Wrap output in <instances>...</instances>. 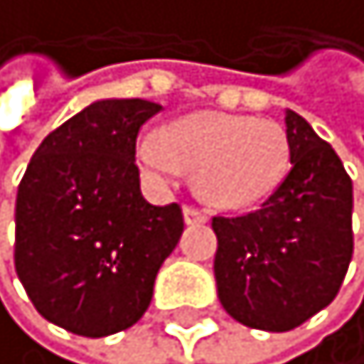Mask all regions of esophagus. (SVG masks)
I'll list each match as a JSON object with an SVG mask.
<instances>
[{
  "instance_id": "34e87169",
  "label": "esophagus",
  "mask_w": 364,
  "mask_h": 364,
  "mask_svg": "<svg viewBox=\"0 0 364 364\" xmlns=\"http://www.w3.org/2000/svg\"><path fill=\"white\" fill-rule=\"evenodd\" d=\"M184 222H187V224H205L208 222V213L200 210V208L187 205V208H184Z\"/></svg>"
}]
</instances>
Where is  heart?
Returning a JSON list of instances; mask_svg holds the SVG:
<instances>
[{"instance_id": "obj_1", "label": "heart", "mask_w": 364, "mask_h": 364, "mask_svg": "<svg viewBox=\"0 0 364 364\" xmlns=\"http://www.w3.org/2000/svg\"><path fill=\"white\" fill-rule=\"evenodd\" d=\"M137 161L154 180L171 182L180 166L196 173L205 198L222 208H250L274 193L290 168V140L274 121L236 114H189L137 140Z\"/></svg>"}]
</instances>
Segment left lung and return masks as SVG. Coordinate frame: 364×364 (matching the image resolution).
Wrapping results in <instances>:
<instances>
[{"label":"left lung","mask_w":364,"mask_h":364,"mask_svg":"<svg viewBox=\"0 0 364 364\" xmlns=\"http://www.w3.org/2000/svg\"><path fill=\"white\" fill-rule=\"evenodd\" d=\"M290 173L252 213L217 215L215 280L224 311L255 330L287 332L325 309L353 257V182L292 109Z\"/></svg>","instance_id":"left-lung-1"}]
</instances>
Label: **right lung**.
Wrapping results in <instances>:
<instances>
[{
	"label": "right lung",
	"instance_id": "obj_1",
	"mask_svg": "<svg viewBox=\"0 0 364 364\" xmlns=\"http://www.w3.org/2000/svg\"><path fill=\"white\" fill-rule=\"evenodd\" d=\"M161 105L97 100L39 144L16 198V274L48 323L81 337L128 330L184 231L182 208L140 191L135 142Z\"/></svg>",
	"mask_w": 364,
	"mask_h": 364
}]
</instances>
